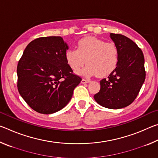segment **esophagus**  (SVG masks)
I'll list each match as a JSON object with an SVG mask.
<instances>
[{"label": "esophagus", "mask_w": 158, "mask_h": 158, "mask_svg": "<svg viewBox=\"0 0 158 158\" xmlns=\"http://www.w3.org/2000/svg\"><path fill=\"white\" fill-rule=\"evenodd\" d=\"M90 81L89 79H83L81 80V84H88V83H89Z\"/></svg>", "instance_id": "obj_1"}]
</instances>
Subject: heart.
I'll list each match as a JSON object with an SVG mask.
<instances>
[{
  "instance_id": "heart-1",
  "label": "heart",
  "mask_w": 158,
  "mask_h": 158,
  "mask_svg": "<svg viewBox=\"0 0 158 158\" xmlns=\"http://www.w3.org/2000/svg\"><path fill=\"white\" fill-rule=\"evenodd\" d=\"M65 60L73 71L86 63L79 74L85 77L108 76L115 70L119 60V51L113 42H106L95 37H85L77 42V49L65 52Z\"/></svg>"
}]
</instances>
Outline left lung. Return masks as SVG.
<instances>
[{
	"mask_svg": "<svg viewBox=\"0 0 158 158\" xmlns=\"http://www.w3.org/2000/svg\"><path fill=\"white\" fill-rule=\"evenodd\" d=\"M119 51L116 68L107 79L100 81V90L95 100L104 107L118 109L130 105L137 98L145 81L142 51L132 40L121 34L110 33Z\"/></svg>",
	"mask_w": 158,
	"mask_h": 158,
	"instance_id": "left-lung-1",
	"label": "left lung"
}]
</instances>
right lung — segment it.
<instances>
[{"label":"right lung","instance_id":"1","mask_svg":"<svg viewBox=\"0 0 158 158\" xmlns=\"http://www.w3.org/2000/svg\"><path fill=\"white\" fill-rule=\"evenodd\" d=\"M68 49L61 37H39L27 45L19 61V93L38 113L51 114L61 110L81 81L66 62Z\"/></svg>","mask_w":158,"mask_h":158}]
</instances>
